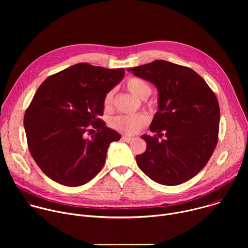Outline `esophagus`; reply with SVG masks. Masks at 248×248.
Instances as JSON below:
<instances>
[{
  "label": "esophagus",
  "mask_w": 248,
  "mask_h": 248,
  "mask_svg": "<svg viewBox=\"0 0 248 248\" xmlns=\"http://www.w3.org/2000/svg\"><path fill=\"white\" fill-rule=\"evenodd\" d=\"M122 140L124 141V142H130V141L133 140V137H130V136H123V137H122Z\"/></svg>",
  "instance_id": "34e87169"
}]
</instances>
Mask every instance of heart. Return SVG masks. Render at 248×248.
Returning a JSON list of instances; mask_svg holds the SVG:
<instances>
[{
  "label": "heart",
  "mask_w": 248,
  "mask_h": 248,
  "mask_svg": "<svg viewBox=\"0 0 248 248\" xmlns=\"http://www.w3.org/2000/svg\"><path fill=\"white\" fill-rule=\"evenodd\" d=\"M125 88L139 99H146L151 93V86L147 81L139 78H129L124 84ZM114 90H110L105 94L103 105L106 111L113 109ZM146 106L153 110L157 107L156 100H149L145 102ZM148 123V117L145 114H135L128 116H119L112 122V126L121 133L132 135L138 132Z\"/></svg>",
  "instance_id": "1"
}]
</instances>
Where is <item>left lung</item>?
<instances>
[{"label":"left lung","instance_id":"8db88e82","mask_svg":"<svg viewBox=\"0 0 248 248\" xmlns=\"http://www.w3.org/2000/svg\"><path fill=\"white\" fill-rule=\"evenodd\" d=\"M127 70L152 82L159 92V110L150 124L157 134L141 136L147 147L135 157L137 166L160 185L187 182L205 167L218 142L220 107L215 93L193 69L167 61Z\"/></svg>","mask_w":248,"mask_h":248}]
</instances>
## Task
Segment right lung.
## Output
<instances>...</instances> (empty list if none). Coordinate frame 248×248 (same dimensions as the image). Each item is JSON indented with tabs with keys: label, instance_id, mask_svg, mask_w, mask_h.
Instances as JSON below:
<instances>
[{
	"label": "right lung",
	"instance_id": "right-lung-1",
	"mask_svg": "<svg viewBox=\"0 0 248 248\" xmlns=\"http://www.w3.org/2000/svg\"><path fill=\"white\" fill-rule=\"evenodd\" d=\"M124 76V68L79 62L39 86L23 123L30 154L51 180L80 186L101 170L110 143L121 138L100 119L103 99Z\"/></svg>",
	"mask_w": 248,
	"mask_h": 248
}]
</instances>
